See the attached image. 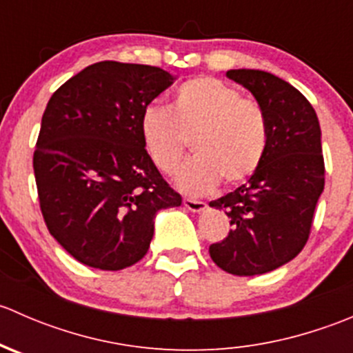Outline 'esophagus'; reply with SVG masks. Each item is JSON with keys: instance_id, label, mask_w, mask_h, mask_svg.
<instances>
[{"instance_id": "1", "label": "esophagus", "mask_w": 353, "mask_h": 353, "mask_svg": "<svg viewBox=\"0 0 353 353\" xmlns=\"http://www.w3.org/2000/svg\"><path fill=\"white\" fill-rule=\"evenodd\" d=\"M183 205L186 206L190 212H203L206 208V203L205 201H198V199H191V198H184L183 199Z\"/></svg>"}]
</instances>
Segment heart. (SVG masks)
Returning <instances> with one entry per match:
<instances>
[{
  "instance_id": "1",
  "label": "heart",
  "mask_w": 353,
  "mask_h": 353,
  "mask_svg": "<svg viewBox=\"0 0 353 353\" xmlns=\"http://www.w3.org/2000/svg\"><path fill=\"white\" fill-rule=\"evenodd\" d=\"M143 148L162 174H174L188 150L194 159L181 170L179 186L193 194L248 181L268 145L265 110L237 88L198 77L176 88L169 108L148 105L140 117Z\"/></svg>"
}]
</instances>
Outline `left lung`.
Listing matches in <instances>:
<instances>
[{
	"mask_svg": "<svg viewBox=\"0 0 353 353\" xmlns=\"http://www.w3.org/2000/svg\"><path fill=\"white\" fill-rule=\"evenodd\" d=\"M227 77L265 110L268 145L248 184L210 201L232 225L210 256L232 275H263L294 259L309 239L325 190L321 128L307 99L282 78L261 70H229Z\"/></svg>",
	"mask_w": 353,
	"mask_h": 353,
	"instance_id": "obj_1",
	"label": "left lung"
}]
</instances>
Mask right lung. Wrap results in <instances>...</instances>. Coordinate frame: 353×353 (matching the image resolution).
I'll return each mask as SVG.
<instances>
[{"label": "right lung", "instance_id": "obj_1", "mask_svg": "<svg viewBox=\"0 0 353 353\" xmlns=\"http://www.w3.org/2000/svg\"><path fill=\"white\" fill-rule=\"evenodd\" d=\"M174 83L162 68L101 61L49 99L34 152L49 234L77 261L99 270L140 261L162 208L183 203L143 148L140 117Z\"/></svg>", "mask_w": 353, "mask_h": 353}]
</instances>
